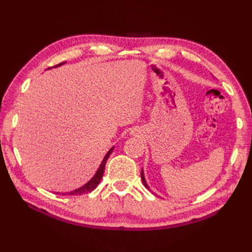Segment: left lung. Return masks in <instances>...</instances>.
<instances>
[{
    "mask_svg": "<svg viewBox=\"0 0 252 252\" xmlns=\"http://www.w3.org/2000/svg\"><path fill=\"white\" fill-rule=\"evenodd\" d=\"M141 180H142V182L144 184V187L147 188V189H149V186L147 184V181H145V178H144V175H143V170H141Z\"/></svg>",
    "mask_w": 252,
    "mask_h": 252,
    "instance_id": "8db88e82",
    "label": "left lung"
}]
</instances>
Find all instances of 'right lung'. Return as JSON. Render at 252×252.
I'll return each instance as SVG.
<instances>
[{
    "label": "right lung",
    "instance_id": "obj_1",
    "mask_svg": "<svg viewBox=\"0 0 252 252\" xmlns=\"http://www.w3.org/2000/svg\"><path fill=\"white\" fill-rule=\"evenodd\" d=\"M63 63H59V64H57V65H55L54 68H57V66H60L61 64H63ZM48 69H50V68H48ZM113 149H114V147H112V148L109 150V152H108L107 154H105L104 158H103V160H102V163L100 164L98 170L96 171V173H94V177L91 179V180H89L86 184H84L83 187H81V188H79V189H74V191H72V192H66V193H61V194H63V195H65V194H66V195H82V194L92 192L93 189H96V188L98 187L99 182L101 181L102 176H103V172H104V168H105V163H107L109 156L111 155V153H112V151H113Z\"/></svg>",
    "mask_w": 252,
    "mask_h": 252
}]
</instances>
